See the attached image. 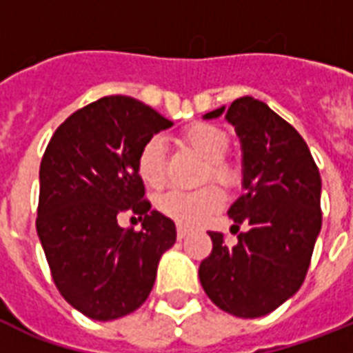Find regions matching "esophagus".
I'll use <instances>...</instances> for the list:
<instances>
[{
    "instance_id": "obj_1",
    "label": "esophagus",
    "mask_w": 353,
    "mask_h": 353,
    "mask_svg": "<svg viewBox=\"0 0 353 353\" xmlns=\"http://www.w3.org/2000/svg\"><path fill=\"white\" fill-rule=\"evenodd\" d=\"M188 234V229H185L183 225H177V240H185Z\"/></svg>"
}]
</instances>
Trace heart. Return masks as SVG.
Segmentation results:
<instances>
[{
  "label": "heart",
  "mask_w": 353,
  "mask_h": 353,
  "mask_svg": "<svg viewBox=\"0 0 353 353\" xmlns=\"http://www.w3.org/2000/svg\"><path fill=\"white\" fill-rule=\"evenodd\" d=\"M181 146L205 161L201 172V183L212 181L223 188H234L241 181L240 166L227 159L225 154L231 146V137L223 128L210 122H192L179 135ZM137 174L150 188H163L166 183V155L159 139H150L144 143L137 155ZM223 205V194L214 185L183 192H172L161 196L157 209L161 214L170 218L183 227H194L209 218Z\"/></svg>",
  "instance_id": "1"
}]
</instances>
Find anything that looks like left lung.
Returning a JSON list of instances; mask_svg holds the SVG:
<instances>
[{"label": "left lung", "instance_id": "1", "mask_svg": "<svg viewBox=\"0 0 353 353\" xmlns=\"http://www.w3.org/2000/svg\"><path fill=\"white\" fill-rule=\"evenodd\" d=\"M225 108L205 119L220 117ZM225 121L243 150V188L229 209L238 243L209 232L212 251L199 265L205 293L241 319L268 315L293 296L306 279L323 225L321 174L306 141L290 122L252 97L232 102Z\"/></svg>", "mask_w": 353, "mask_h": 353}]
</instances>
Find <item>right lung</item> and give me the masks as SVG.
Masks as SVG:
<instances>
[{
    "mask_svg": "<svg viewBox=\"0 0 353 353\" xmlns=\"http://www.w3.org/2000/svg\"><path fill=\"white\" fill-rule=\"evenodd\" d=\"M172 122L137 99L102 97L52 133L40 165L36 231L54 285L95 321L135 312L154 288L161 254L176 243L170 218L150 210L137 155ZM135 214L143 229L117 220Z\"/></svg>",
    "mask_w": 353,
    "mask_h": 353,
    "instance_id": "add662e5",
    "label": "right lung"
}]
</instances>
